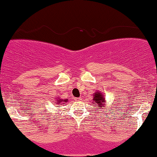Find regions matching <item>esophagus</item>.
<instances>
[{"instance_id":"34e87169","label":"esophagus","mask_w":157,"mask_h":157,"mask_svg":"<svg viewBox=\"0 0 157 157\" xmlns=\"http://www.w3.org/2000/svg\"><path fill=\"white\" fill-rule=\"evenodd\" d=\"M81 99H82V98H80H80H75V100L77 101H81Z\"/></svg>"}]
</instances>
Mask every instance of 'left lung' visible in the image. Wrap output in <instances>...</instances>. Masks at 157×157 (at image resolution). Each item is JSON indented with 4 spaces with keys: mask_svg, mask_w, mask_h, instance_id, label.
Returning <instances> with one entry per match:
<instances>
[{
    "mask_svg": "<svg viewBox=\"0 0 157 157\" xmlns=\"http://www.w3.org/2000/svg\"><path fill=\"white\" fill-rule=\"evenodd\" d=\"M93 101H94V104L97 107L99 108H103L104 105L105 98L104 96L100 92L94 93V97H93Z\"/></svg>",
    "mask_w": 157,
    "mask_h": 157,
    "instance_id": "8db88e82",
    "label": "left lung"
}]
</instances>
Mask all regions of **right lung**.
I'll use <instances>...</instances> for the list:
<instances>
[{
	"label": "right lung",
	"mask_w": 157,
	"mask_h": 157,
	"mask_svg": "<svg viewBox=\"0 0 157 157\" xmlns=\"http://www.w3.org/2000/svg\"><path fill=\"white\" fill-rule=\"evenodd\" d=\"M67 99H66V100H62V99H59V100H57L56 102L57 103V104L60 105V104H61V103H62V102H67Z\"/></svg>",
	"instance_id": "1"
}]
</instances>
